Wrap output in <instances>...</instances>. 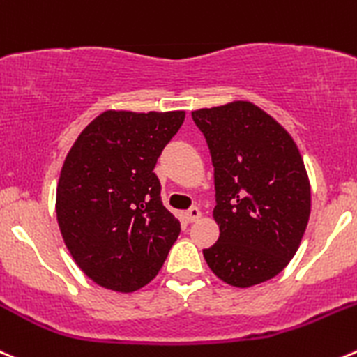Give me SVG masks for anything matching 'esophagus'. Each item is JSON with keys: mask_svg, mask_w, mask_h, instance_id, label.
I'll list each match as a JSON object with an SVG mask.
<instances>
[{"mask_svg": "<svg viewBox=\"0 0 357 357\" xmlns=\"http://www.w3.org/2000/svg\"><path fill=\"white\" fill-rule=\"evenodd\" d=\"M185 218H186V221H188V223H193V221H197L200 218V209L197 206H192L185 213Z\"/></svg>", "mask_w": 357, "mask_h": 357, "instance_id": "34e87169", "label": "esophagus"}]
</instances>
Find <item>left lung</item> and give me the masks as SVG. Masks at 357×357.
I'll list each match as a JSON object with an SVG mask.
<instances>
[{
    "label": "left lung",
    "instance_id": "1",
    "mask_svg": "<svg viewBox=\"0 0 357 357\" xmlns=\"http://www.w3.org/2000/svg\"><path fill=\"white\" fill-rule=\"evenodd\" d=\"M192 119L209 146L220 225L204 258L227 284L268 281L295 256L309 223L310 185L298 148L251 102L199 109Z\"/></svg>",
    "mask_w": 357,
    "mask_h": 357
}]
</instances>
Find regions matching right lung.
<instances>
[{"mask_svg": "<svg viewBox=\"0 0 357 357\" xmlns=\"http://www.w3.org/2000/svg\"><path fill=\"white\" fill-rule=\"evenodd\" d=\"M183 122L185 112H105L66 157L59 228L76 265L102 288L130 293L148 284L181 231L153 169Z\"/></svg>", "mask_w": 357, "mask_h": 357, "instance_id": "obj_1", "label": "right lung"}]
</instances>
